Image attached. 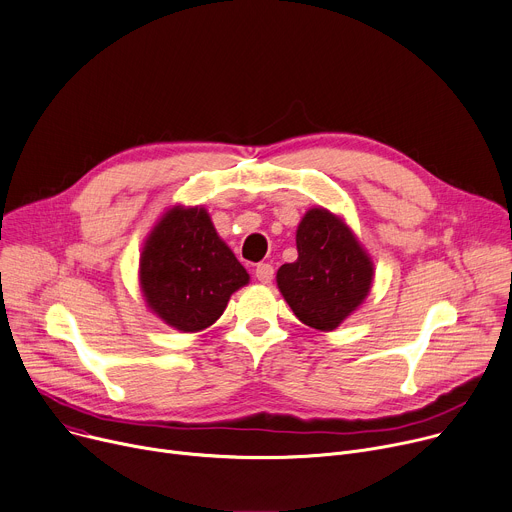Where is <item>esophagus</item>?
<instances>
[{
    "mask_svg": "<svg viewBox=\"0 0 512 512\" xmlns=\"http://www.w3.org/2000/svg\"><path fill=\"white\" fill-rule=\"evenodd\" d=\"M272 274H274V268L270 264H258L256 266V279L262 285H268L272 281Z\"/></svg>",
    "mask_w": 512,
    "mask_h": 512,
    "instance_id": "34e87169",
    "label": "esophagus"
}]
</instances>
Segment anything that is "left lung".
I'll use <instances>...</instances> for the list:
<instances>
[{
  "label": "left lung",
  "instance_id": "obj_1",
  "mask_svg": "<svg viewBox=\"0 0 512 512\" xmlns=\"http://www.w3.org/2000/svg\"><path fill=\"white\" fill-rule=\"evenodd\" d=\"M297 260L277 272L295 316L320 332L336 330L367 299L375 264L344 217L311 207L297 225Z\"/></svg>",
  "mask_w": 512,
  "mask_h": 512
}]
</instances>
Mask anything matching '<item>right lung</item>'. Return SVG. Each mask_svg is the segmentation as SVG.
Returning a JSON list of instances; mask_svg holds the SVG:
<instances>
[{"instance_id":"right-lung-1","label":"right lung","mask_w":512,"mask_h":512,"mask_svg":"<svg viewBox=\"0 0 512 512\" xmlns=\"http://www.w3.org/2000/svg\"><path fill=\"white\" fill-rule=\"evenodd\" d=\"M250 274L219 238L205 207H170L145 238L139 287L153 316L180 332L213 326Z\"/></svg>"}]
</instances>
